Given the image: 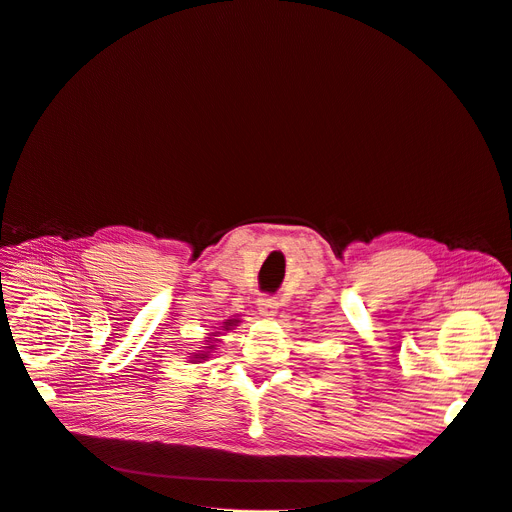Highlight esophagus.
Wrapping results in <instances>:
<instances>
[{
    "label": "esophagus",
    "mask_w": 512,
    "mask_h": 512,
    "mask_svg": "<svg viewBox=\"0 0 512 512\" xmlns=\"http://www.w3.org/2000/svg\"><path fill=\"white\" fill-rule=\"evenodd\" d=\"M277 308H279V304H277V299H275V297L262 295V297L258 299V312H260L262 316H266V318L275 316V314H277Z\"/></svg>",
    "instance_id": "34e87169"
}]
</instances>
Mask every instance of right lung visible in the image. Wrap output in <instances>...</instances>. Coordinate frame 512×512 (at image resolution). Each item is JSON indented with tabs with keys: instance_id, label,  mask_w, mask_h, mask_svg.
I'll return each instance as SVG.
<instances>
[{
	"instance_id": "obj_1",
	"label": "right lung",
	"mask_w": 512,
	"mask_h": 512,
	"mask_svg": "<svg viewBox=\"0 0 512 512\" xmlns=\"http://www.w3.org/2000/svg\"><path fill=\"white\" fill-rule=\"evenodd\" d=\"M235 322H237V320H227L223 328H225V330H229V326H233ZM208 343H210V341H208ZM213 349H215V345H208V347H206V349H204L202 353H196V359H204V357H208V353H210V351H213Z\"/></svg>"
}]
</instances>
